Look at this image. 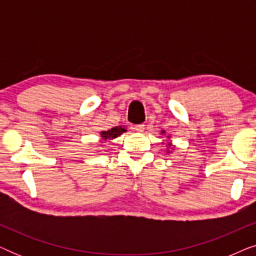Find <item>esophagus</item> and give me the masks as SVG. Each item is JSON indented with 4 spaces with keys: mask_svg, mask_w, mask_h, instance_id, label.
Here are the masks:
<instances>
[{
    "mask_svg": "<svg viewBox=\"0 0 256 256\" xmlns=\"http://www.w3.org/2000/svg\"><path fill=\"white\" fill-rule=\"evenodd\" d=\"M132 129H134L135 132H142L143 130H144V124H138V126H134V127H132Z\"/></svg>",
    "mask_w": 256,
    "mask_h": 256,
    "instance_id": "34e87169",
    "label": "esophagus"
}]
</instances>
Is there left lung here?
I'll use <instances>...</instances> for the list:
<instances>
[{
    "instance_id": "left-lung-1",
    "label": "left lung",
    "mask_w": 256,
    "mask_h": 256,
    "mask_svg": "<svg viewBox=\"0 0 256 256\" xmlns=\"http://www.w3.org/2000/svg\"><path fill=\"white\" fill-rule=\"evenodd\" d=\"M160 135H162V136L166 135V132H164V130L160 132ZM162 144H166V154L172 152L174 146L172 144V142H171V136L170 135L166 136V140H163Z\"/></svg>"
}]
</instances>
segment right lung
<instances>
[{"mask_svg":"<svg viewBox=\"0 0 256 256\" xmlns=\"http://www.w3.org/2000/svg\"><path fill=\"white\" fill-rule=\"evenodd\" d=\"M126 132H127V128H126L124 126H118V127H113V128L108 129V130L100 132H99L100 142L101 143H104V142L110 141V140L116 138L118 136L122 135Z\"/></svg>","mask_w":256,"mask_h":256,"instance_id":"add662e5","label":"right lung"}]
</instances>
